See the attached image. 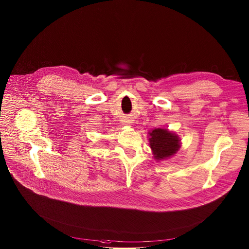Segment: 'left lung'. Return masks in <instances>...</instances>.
<instances>
[{
  "instance_id": "1",
  "label": "left lung",
  "mask_w": 249,
  "mask_h": 249,
  "mask_svg": "<svg viewBox=\"0 0 249 249\" xmlns=\"http://www.w3.org/2000/svg\"><path fill=\"white\" fill-rule=\"evenodd\" d=\"M149 145L156 160H163L174 156L180 148L178 135L168 129L155 128L148 132Z\"/></svg>"
}]
</instances>
